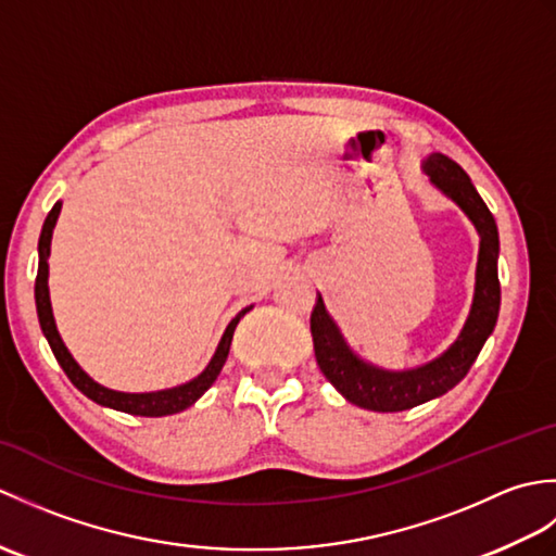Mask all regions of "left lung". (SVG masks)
Wrapping results in <instances>:
<instances>
[{
	"mask_svg": "<svg viewBox=\"0 0 556 556\" xmlns=\"http://www.w3.org/2000/svg\"><path fill=\"white\" fill-rule=\"evenodd\" d=\"M425 172L430 174L437 188H442L473 219L480 233L473 308H470L464 332L454 341L452 349L437 361L422 365V368L387 372L353 356L344 339H341L337 325L332 323V317L327 315L323 296H317L315 311L311 315L315 358L323 375L351 404L377 413H396L420 406L425 401L442 396L448 389H454L464 380L470 365L476 363L500 315V233L492 212L488 210L485 200L478 195L476 186L470 184L468 174L454 160L442 155V152H434V155L425 160Z\"/></svg>",
	"mask_w": 556,
	"mask_h": 556,
	"instance_id": "8db88e82",
	"label": "left lung"
}]
</instances>
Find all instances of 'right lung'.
<instances>
[{
  "label": "right lung",
  "instance_id": "right-lung-1",
  "mask_svg": "<svg viewBox=\"0 0 556 556\" xmlns=\"http://www.w3.org/2000/svg\"><path fill=\"white\" fill-rule=\"evenodd\" d=\"M59 210H62V203H54V207L50 210V215H47V219L42 224V233H40V241H38L40 263H38V277H35V305H38V320H40V327H42V334L47 337V341H50V349L54 353V358L64 368L68 380L74 382V387L80 389V392L86 394L88 399L96 401V404L110 406L114 410L131 413V416L160 418V416H172V413H179L188 406H193L195 401L212 387V382L217 380V375L224 368V363H227V356H229L233 329H236V325H239L241 317L251 308H245L233 317V320L227 327V332H224L219 346L215 351V356H212L207 368L188 384L164 389V392H152V394H124V392H114V389L98 384L96 380H90V377L80 370V365L74 361V356H71L68 349L64 346V341H62V337H59L56 325H54L50 289H47V269H50V267H47V257H50V241H52V229L56 224Z\"/></svg>",
  "mask_w": 556,
  "mask_h": 556
}]
</instances>
